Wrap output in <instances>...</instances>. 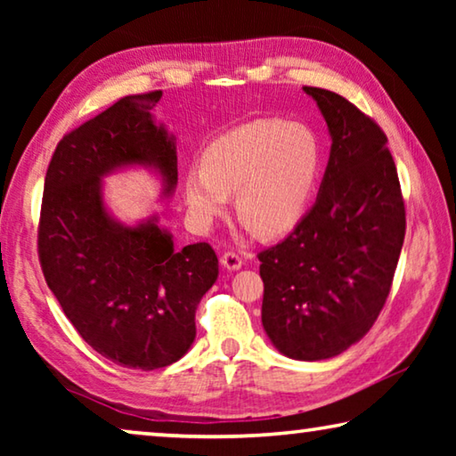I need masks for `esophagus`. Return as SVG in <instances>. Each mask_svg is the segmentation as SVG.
<instances>
[{
    "mask_svg": "<svg viewBox=\"0 0 456 456\" xmlns=\"http://www.w3.org/2000/svg\"><path fill=\"white\" fill-rule=\"evenodd\" d=\"M221 265L225 267L227 272H237V269H241L243 261H241V257L237 256V253L227 251V253H223V256H221Z\"/></svg>",
    "mask_w": 456,
    "mask_h": 456,
    "instance_id": "obj_1",
    "label": "esophagus"
}]
</instances>
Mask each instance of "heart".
Wrapping results in <instances>:
<instances>
[{
    "label": "heart",
    "mask_w": 456,
    "mask_h": 456,
    "mask_svg": "<svg viewBox=\"0 0 456 456\" xmlns=\"http://www.w3.org/2000/svg\"><path fill=\"white\" fill-rule=\"evenodd\" d=\"M320 167V141L302 122H245L207 146L200 168L184 175L183 199L192 225L209 229L235 192L237 215L247 225L281 235L302 221Z\"/></svg>",
    "instance_id": "obj_1"
}]
</instances>
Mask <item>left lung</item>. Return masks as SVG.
I'll use <instances>...</instances> for the list:
<instances>
[{"label":"left lung","instance_id":"8db88e82","mask_svg":"<svg viewBox=\"0 0 456 456\" xmlns=\"http://www.w3.org/2000/svg\"><path fill=\"white\" fill-rule=\"evenodd\" d=\"M331 138L310 213L259 253L261 323L291 360L334 358L360 342L388 297L406 217L388 138L336 92L304 86Z\"/></svg>","mask_w":456,"mask_h":456}]
</instances>
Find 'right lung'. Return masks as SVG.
Returning <instances> with one entry per match:
<instances>
[{
	"label": "right lung",
	"instance_id": "obj_1",
	"mask_svg": "<svg viewBox=\"0 0 456 456\" xmlns=\"http://www.w3.org/2000/svg\"><path fill=\"white\" fill-rule=\"evenodd\" d=\"M160 96L122 98L61 138L37 233L45 283L84 342L144 372L189 352L197 305L219 275L209 243L176 249L157 213L125 223L106 205L104 179L130 168L157 176L160 200L175 195L176 138L152 117Z\"/></svg>",
	"mask_w": 456,
	"mask_h": 456
}]
</instances>
